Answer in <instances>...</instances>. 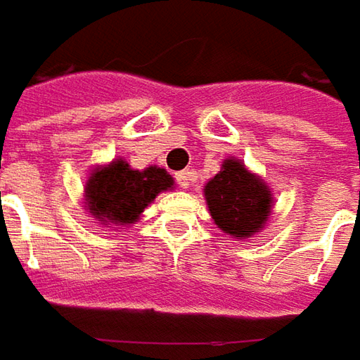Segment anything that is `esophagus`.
<instances>
[{"label":"esophagus","mask_w":360,"mask_h":360,"mask_svg":"<svg viewBox=\"0 0 360 360\" xmlns=\"http://www.w3.org/2000/svg\"><path fill=\"white\" fill-rule=\"evenodd\" d=\"M192 180H194V172L192 170H182L176 174V182H178L180 188H188Z\"/></svg>","instance_id":"34e87169"}]
</instances>
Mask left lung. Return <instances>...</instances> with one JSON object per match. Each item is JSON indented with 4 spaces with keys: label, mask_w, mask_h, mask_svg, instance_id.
I'll use <instances>...</instances> for the list:
<instances>
[{
    "label": "left lung",
    "mask_w": 360,
    "mask_h": 360,
    "mask_svg": "<svg viewBox=\"0 0 360 360\" xmlns=\"http://www.w3.org/2000/svg\"><path fill=\"white\" fill-rule=\"evenodd\" d=\"M205 200L214 225L233 239L261 233L274 210L267 182L237 158H226L221 172L205 184Z\"/></svg>",
    "instance_id": "obj_1"
}]
</instances>
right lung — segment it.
Here are the masks:
<instances>
[{"label": "right lung", "instance_id": "obj_1", "mask_svg": "<svg viewBox=\"0 0 360 360\" xmlns=\"http://www.w3.org/2000/svg\"><path fill=\"white\" fill-rule=\"evenodd\" d=\"M174 190L164 168H131L123 158L95 166L84 182V210L105 226L135 225L158 194Z\"/></svg>", "mask_w": 360, "mask_h": 360}]
</instances>
